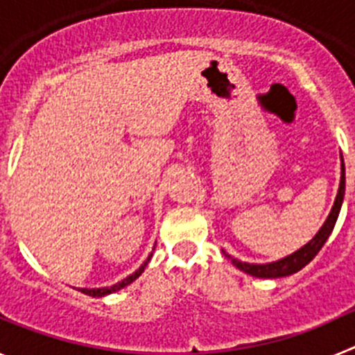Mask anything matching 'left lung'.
Here are the masks:
<instances>
[{"instance_id":"1","label":"left lung","mask_w":355,"mask_h":355,"mask_svg":"<svg viewBox=\"0 0 355 355\" xmlns=\"http://www.w3.org/2000/svg\"><path fill=\"white\" fill-rule=\"evenodd\" d=\"M343 196H345V165L343 159H341V180H340V188H338V196L336 200H334V206H332L331 213H329L327 220L324 222V225L320 227L318 233L315 234L313 240H309L304 247H300L299 250H295L293 254L286 256L283 259H277V261L272 263H265V265H252V263H245L240 261V259L231 258L229 254H225L233 265L236 268H240L241 272H245V274L252 275V277H259V279H277V277H286V275L295 274V272L302 270L304 266L307 263L311 261L315 258L316 254L320 252V249L324 247V243L327 241L329 234L332 233V229H334V224L338 220V215H340L341 209V202H343Z\"/></svg>"}]
</instances>
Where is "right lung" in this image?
I'll use <instances>...</instances> for the list:
<instances>
[{"mask_svg":"<svg viewBox=\"0 0 355 355\" xmlns=\"http://www.w3.org/2000/svg\"><path fill=\"white\" fill-rule=\"evenodd\" d=\"M150 256H153V254H149V258H147L146 261H144V265L140 266L139 270L133 272V274H131V275H128L126 279H122L121 283L114 284V286H110V288H92V290H90V288H80V291H81V293H85V295H90V297H105V295H110V293H114V291H119V290H121V288H124V286H128V284L133 283L135 279H137L140 274H142L144 268H146L147 263H149Z\"/></svg>","mask_w":355,"mask_h":355,"instance_id":"1","label":"right lung"}]
</instances>
